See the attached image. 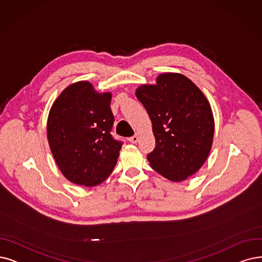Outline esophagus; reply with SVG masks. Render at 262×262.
<instances>
[{
    "mask_svg": "<svg viewBox=\"0 0 262 262\" xmlns=\"http://www.w3.org/2000/svg\"><path fill=\"white\" fill-rule=\"evenodd\" d=\"M129 141H130L131 143L135 144V143H137V142L139 141V137H138V135H133V137H131V138L129 139Z\"/></svg>",
    "mask_w": 262,
    "mask_h": 262,
    "instance_id": "1",
    "label": "esophagus"
}]
</instances>
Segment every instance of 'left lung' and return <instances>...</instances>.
<instances>
[{
	"label": "left lung",
	"mask_w": 262,
	"mask_h": 262,
	"mask_svg": "<svg viewBox=\"0 0 262 262\" xmlns=\"http://www.w3.org/2000/svg\"><path fill=\"white\" fill-rule=\"evenodd\" d=\"M135 95L152 123L156 146L147 155L152 169L172 182L193 175L214 137L212 108L202 91L182 74L163 73L156 85H142Z\"/></svg>",
	"instance_id": "obj_1"
}]
</instances>
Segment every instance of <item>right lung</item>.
I'll return each mask as SVG.
<instances>
[{"instance_id":"1","label":"right lung","mask_w":262,"mask_h":262,"mask_svg":"<svg viewBox=\"0 0 262 262\" xmlns=\"http://www.w3.org/2000/svg\"><path fill=\"white\" fill-rule=\"evenodd\" d=\"M112 95L88 81L67 87L52 104L47 138L60 171L70 182L92 187L105 181L116 165L122 142L111 131Z\"/></svg>"}]
</instances>
